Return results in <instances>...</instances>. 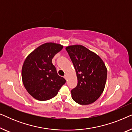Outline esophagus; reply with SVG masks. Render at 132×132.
<instances>
[{
  "mask_svg": "<svg viewBox=\"0 0 132 132\" xmlns=\"http://www.w3.org/2000/svg\"><path fill=\"white\" fill-rule=\"evenodd\" d=\"M64 77L65 79V80H67V76L66 75H65V76H64Z\"/></svg>",
  "mask_w": 132,
  "mask_h": 132,
  "instance_id": "34e87169",
  "label": "esophagus"
}]
</instances>
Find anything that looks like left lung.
I'll list each match as a JSON object with an SVG mask.
<instances>
[{
  "label": "left lung",
  "mask_w": 132,
  "mask_h": 132,
  "mask_svg": "<svg viewBox=\"0 0 132 132\" xmlns=\"http://www.w3.org/2000/svg\"><path fill=\"white\" fill-rule=\"evenodd\" d=\"M76 72L77 85L71 91L73 100L87 105L95 102L104 91L107 68L97 54L82 45L67 47Z\"/></svg>",
  "instance_id": "8db88e82"
}]
</instances>
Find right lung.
<instances>
[{
	"label": "right lung",
	"mask_w": 132,
	"mask_h": 132,
	"mask_svg": "<svg viewBox=\"0 0 132 132\" xmlns=\"http://www.w3.org/2000/svg\"><path fill=\"white\" fill-rule=\"evenodd\" d=\"M62 48L59 44L45 43L30 53L23 63V85L29 94L38 100H48L55 97L66 82L57 75L52 62L54 56Z\"/></svg>",
	"instance_id": "add662e5"
}]
</instances>
